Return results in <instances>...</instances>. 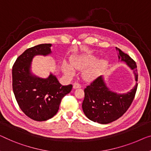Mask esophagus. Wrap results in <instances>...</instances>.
Instances as JSON below:
<instances>
[{"label":"esophagus","instance_id":"34e87169","mask_svg":"<svg viewBox=\"0 0 151 151\" xmlns=\"http://www.w3.org/2000/svg\"><path fill=\"white\" fill-rule=\"evenodd\" d=\"M73 89L81 88V85L78 84V83H75L73 85Z\"/></svg>","mask_w":151,"mask_h":151}]
</instances>
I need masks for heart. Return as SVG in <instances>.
Here are the masks:
<instances>
[{"mask_svg":"<svg viewBox=\"0 0 151 151\" xmlns=\"http://www.w3.org/2000/svg\"><path fill=\"white\" fill-rule=\"evenodd\" d=\"M107 65L104 59L98 60L95 55H76L70 60V64L63 62L62 69L65 75L71 77L75 75V70H83L82 77L87 81H93L100 76Z\"/></svg>","mask_w":151,"mask_h":151,"instance_id":"b5f03b06","label":"heart"}]
</instances>
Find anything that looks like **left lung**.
Listing matches in <instances>:
<instances>
[{
    "label": "left lung",
    "instance_id": "obj_1",
    "mask_svg": "<svg viewBox=\"0 0 151 151\" xmlns=\"http://www.w3.org/2000/svg\"><path fill=\"white\" fill-rule=\"evenodd\" d=\"M119 61L133 70L136 84L126 93L113 91L107 86L103 76H100L85 89L82 109L85 116L93 122L107 124L121 117L133 102L138 87V72L135 62L127 54L116 47Z\"/></svg>",
    "mask_w": 151,
    "mask_h": 151
}]
</instances>
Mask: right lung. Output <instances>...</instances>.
Listing matches in <instances>:
<instances>
[{
    "mask_svg": "<svg viewBox=\"0 0 151 151\" xmlns=\"http://www.w3.org/2000/svg\"><path fill=\"white\" fill-rule=\"evenodd\" d=\"M51 46L50 43L40 44L26 49L12 69L13 91L17 104L26 115L37 121L48 120L56 114L62 99L73 88L72 85L60 84L52 73L47 78L32 73L33 58L51 55Z\"/></svg>",
    "mask_w": 151,
    "mask_h": 151,
    "instance_id": "add662e5",
    "label": "right lung"
}]
</instances>
